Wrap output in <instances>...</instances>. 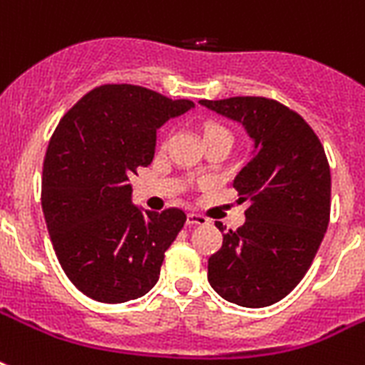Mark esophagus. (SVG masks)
Wrapping results in <instances>:
<instances>
[{
  "label": "esophagus",
  "mask_w": 365,
  "mask_h": 365,
  "mask_svg": "<svg viewBox=\"0 0 365 365\" xmlns=\"http://www.w3.org/2000/svg\"><path fill=\"white\" fill-rule=\"evenodd\" d=\"M206 223H208V220H206L205 216H200V214H193V212H191V214H187V225H191V227H193V225H206Z\"/></svg>",
  "instance_id": "1"
}]
</instances>
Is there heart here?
I'll return each instance as SVG.
<instances>
[{
  "mask_svg": "<svg viewBox=\"0 0 365 365\" xmlns=\"http://www.w3.org/2000/svg\"><path fill=\"white\" fill-rule=\"evenodd\" d=\"M212 132H227V130L220 125H210L208 128H206V134H212ZM165 145H166V140H163V142H160V148H165Z\"/></svg>",
  "mask_w": 365,
  "mask_h": 365,
  "instance_id": "heart-1",
  "label": "heart"
}]
</instances>
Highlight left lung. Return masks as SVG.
<instances>
[{"label": "left lung", "mask_w": 365, "mask_h": 365, "mask_svg": "<svg viewBox=\"0 0 365 365\" xmlns=\"http://www.w3.org/2000/svg\"><path fill=\"white\" fill-rule=\"evenodd\" d=\"M242 123L254 140L248 165L235 178L246 222L223 235L208 259V282L223 299L259 309L301 282L329 223L331 176L318 136L299 113L263 96L200 100ZM216 227L223 231L220 222Z\"/></svg>", "instance_id": "obj_1"}]
</instances>
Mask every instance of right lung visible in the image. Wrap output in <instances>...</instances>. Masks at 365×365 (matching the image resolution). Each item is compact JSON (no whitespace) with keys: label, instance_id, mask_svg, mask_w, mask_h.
Here are the masks:
<instances>
[{"label":"right lung","instance_id":"obj_1","mask_svg":"<svg viewBox=\"0 0 365 365\" xmlns=\"http://www.w3.org/2000/svg\"><path fill=\"white\" fill-rule=\"evenodd\" d=\"M193 106L138 85H102L53 132L41 208L66 277L91 299H138L159 280L187 216L180 208L142 212L132 205L128 178L151 165L157 128Z\"/></svg>","mask_w":365,"mask_h":365}]
</instances>
